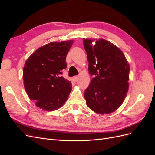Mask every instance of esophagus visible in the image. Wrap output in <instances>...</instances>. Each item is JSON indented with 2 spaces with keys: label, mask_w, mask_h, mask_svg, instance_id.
Returning a JSON list of instances; mask_svg holds the SVG:
<instances>
[{
  "label": "esophagus",
  "mask_w": 155,
  "mask_h": 155,
  "mask_svg": "<svg viewBox=\"0 0 155 155\" xmlns=\"http://www.w3.org/2000/svg\"><path fill=\"white\" fill-rule=\"evenodd\" d=\"M78 78H79L78 76H74V77L73 78L74 81H77L78 80Z\"/></svg>",
  "instance_id": "obj_1"
}]
</instances>
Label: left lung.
<instances>
[{"instance_id":"8db88e82","label":"left lung","mask_w":155,"mask_h":155,"mask_svg":"<svg viewBox=\"0 0 155 155\" xmlns=\"http://www.w3.org/2000/svg\"><path fill=\"white\" fill-rule=\"evenodd\" d=\"M83 45L89 74L94 76L84 92L87 105L96 113H111L128 92L129 64L122 51L109 41L83 39Z\"/></svg>"}]
</instances>
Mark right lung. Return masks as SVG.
I'll return each instance as SVG.
<instances>
[{
	"mask_svg": "<svg viewBox=\"0 0 155 155\" xmlns=\"http://www.w3.org/2000/svg\"><path fill=\"white\" fill-rule=\"evenodd\" d=\"M72 43V40L51 42L36 50L26 60L22 74L24 87L40 109L57 110L68 99L72 83L61 74L67 67L66 57Z\"/></svg>",
	"mask_w": 155,
	"mask_h": 155,
	"instance_id": "right-lung-1",
	"label": "right lung"
}]
</instances>
